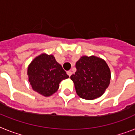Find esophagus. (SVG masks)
I'll return each mask as SVG.
<instances>
[{"label": "esophagus", "mask_w": 135, "mask_h": 135, "mask_svg": "<svg viewBox=\"0 0 135 135\" xmlns=\"http://www.w3.org/2000/svg\"><path fill=\"white\" fill-rule=\"evenodd\" d=\"M67 74H68V76L70 77V76L72 75V72L71 71H67Z\"/></svg>", "instance_id": "esophagus-1"}]
</instances>
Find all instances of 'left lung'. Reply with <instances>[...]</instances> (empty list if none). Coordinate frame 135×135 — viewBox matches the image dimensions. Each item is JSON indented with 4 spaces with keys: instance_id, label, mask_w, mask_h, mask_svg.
<instances>
[{
    "instance_id": "obj_1",
    "label": "left lung",
    "mask_w": 135,
    "mask_h": 135,
    "mask_svg": "<svg viewBox=\"0 0 135 135\" xmlns=\"http://www.w3.org/2000/svg\"><path fill=\"white\" fill-rule=\"evenodd\" d=\"M76 72L71 76L76 93L85 99L100 97L110 84L111 71L107 62L96 56H83L76 61Z\"/></svg>"
}]
</instances>
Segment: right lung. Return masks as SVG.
<instances>
[{"mask_svg": "<svg viewBox=\"0 0 135 135\" xmlns=\"http://www.w3.org/2000/svg\"><path fill=\"white\" fill-rule=\"evenodd\" d=\"M31 88L44 97H50L57 92L59 83L69 76L52 55L43 53L29 64L27 69Z\"/></svg>", "mask_w": 135, "mask_h": 135, "instance_id": "add662e5", "label": "right lung"}]
</instances>
